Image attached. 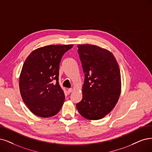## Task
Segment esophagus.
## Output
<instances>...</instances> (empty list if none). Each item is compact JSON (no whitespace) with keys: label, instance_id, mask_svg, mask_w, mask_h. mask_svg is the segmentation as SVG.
<instances>
[{"label":"esophagus","instance_id":"1","mask_svg":"<svg viewBox=\"0 0 152 152\" xmlns=\"http://www.w3.org/2000/svg\"><path fill=\"white\" fill-rule=\"evenodd\" d=\"M72 91H73L72 88H69L68 89H67V92H68V93H71Z\"/></svg>","mask_w":152,"mask_h":152}]
</instances>
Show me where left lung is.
Instances as JSON below:
<instances>
[{
    "mask_svg": "<svg viewBox=\"0 0 152 152\" xmlns=\"http://www.w3.org/2000/svg\"><path fill=\"white\" fill-rule=\"evenodd\" d=\"M77 48L85 82L77 109L88 120L102 119L114 108L121 93L118 64L107 49L91 44L77 45Z\"/></svg>",
    "mask_w": 152,
    "mask_h": 152,
    "instance_id": "1",
    "label": "left lung"
}]
</instances>
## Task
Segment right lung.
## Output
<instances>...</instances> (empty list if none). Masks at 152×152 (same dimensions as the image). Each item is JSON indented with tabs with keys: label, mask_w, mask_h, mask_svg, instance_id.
Segmentation results:
<instances>
[{
	"label": "right lung",
	"mask_w": 152,
	"mask_h": 152,
	"mask_svg": "<svg viewBox=\"0 0 152 152\" xmlns=\"http://www.w3.org/2000/svg\"><path fill=\"white\" fill-rule=\"evenodd\" d=\"M72 44L49 45L28 56L19 77V89L24 103L34 115L48 118L57 114L65 96L59 84V64Z\"/></svg>",
	"instance_id": "1"
}]
</instances>
